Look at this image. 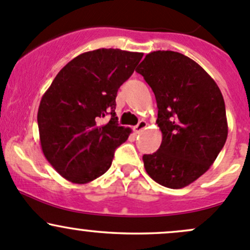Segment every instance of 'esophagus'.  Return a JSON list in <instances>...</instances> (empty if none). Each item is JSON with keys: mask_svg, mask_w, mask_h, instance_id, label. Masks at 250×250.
Wrapping results in <instances>:
<instances>
[{"mask_svg": "<svg viewBox=\"0 0 250 250\" xmlns=\"http://www.w3.org/2000/svg\"><path fill=\"white\" fill-rule=\"evenodd\" d=\"M146 125H147V123H146V121L141 120V121H139V123H138V125H135L134 128H133V129H134V132L137 133V134H139L140 132H143V130L145 129Z\"/></svg>", "mask_w": 250, "mask_h": 250, "instance_id": "1", "label": "esophagus"}]
</instances>
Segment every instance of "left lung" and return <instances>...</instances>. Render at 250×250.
Listing matches in <instances>:
<instances>
[{
  "label": "left lung",
  "mask_w": 250,
  "mask_h": 250,
  "mask_svg": "<svg viewBox=\"0 0 250 250\" xmlns=\"http://www.w3.org/2000/svg\"><path fill=\"white\" fill-rule=\"evenodd\" d=\"M138 74L153 90L160 148L144 155L151 179L169 188L190 185L210 168L228 138L225 103L202 66L172 50L146 54Z\"/></svg>",
  "instance_id": "8db88e82"
}]
</instances>
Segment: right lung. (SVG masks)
<instances>
[{
    "label": "right lung",
    "mask_w": 250,
    "mask_h": 250,
    "mask_svg": "<svg viewBox=\"0 0 250 250\" xmlns=\"http://www.w3.org/2000/svg\"><path fill=\"white\" fill-rule=\"evenodd\" d=\"M143 53L102 48L82 53L53 80L40 103L37 123L44 157L62 178L87 184L111 167L115 150L128 139L118 125V88L134 72ZM109 122L103 125L102 118Z\"/></svg>",
    "instance_id": "add662e5"
}]
</instances>
